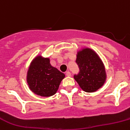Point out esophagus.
<instances>
[{"label":"esophagus","instance_id":"1","mask_svg":"<svg viewBox=\"0 0 130 130\" xmlns=\"http://www.w3.org/2000/svg\"><path fill=\"white\" fill-rule=\"evenodd\" d=\"M66 76H71V72H69V71H67L66 72Z\"/></svg>","mask_w":130,"mask_h":130}]
</instances>
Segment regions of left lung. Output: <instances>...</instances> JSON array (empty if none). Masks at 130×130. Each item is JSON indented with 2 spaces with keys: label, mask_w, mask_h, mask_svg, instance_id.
Wrapping results in <instances>:
<instances>
[{
  "label": "left lung",
  "mask_w": 130,
  "mask_h": 130,
  "mask_svg": "<svg viewBox=\"0 0 130 130\" xmlns=\"http://www.w3.org/2000/svg\"><path fill=\"white\" fill-rule=\"evenodd\" d=\"M76 62L79 73L74 78L86 92H94L105 84L106 73L105 65L98 54L92 48H82L77 51Z\"/></svg>",
  "instance_id": "left-lung-1"
}]
</instances>
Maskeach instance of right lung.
Instances as JSON below:
<instances>
[{"instance_id":"right-lung-1","label":"right lung","mask_w":130,"mask_h":130,"mask_svg":"<svg viewBox=\"0 0 130 130\" xmlns=\"http://www.w3.org/2000/svg\"><path fill=\"white\" fill-rule=\"evenodd\" d=\"M65 74L52 66L50 59L36 56L32 60L27 73L29 89L38 95L50 97L58 91Z\"/></svg>"}]
</instances>
